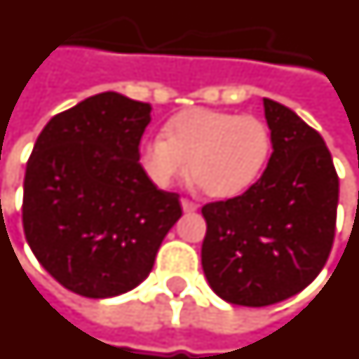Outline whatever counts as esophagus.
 Wrapping results in <instances>:
<instances>
[{
  "label": "esophagus",
  "mask_w": 359,
  "mask_h": 359,
  "mask_svg": "<svg viewBox=\"0 0 359 359\" xmlns=\"http://www.w3.org/2000/svg\"><path fill=\"white\" fill-rule=\"evenodd\" d=\"M180 205H182V211L184 213H194V211H198V203H194L190 200H180Z\"/></svg>",
  "instance_id": "esophagus-1"
}]
</instances>
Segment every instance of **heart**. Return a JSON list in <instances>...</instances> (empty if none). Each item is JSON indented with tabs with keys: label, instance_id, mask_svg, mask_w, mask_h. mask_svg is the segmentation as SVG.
<instances>
[{
	"label": "heart",
	"instance_id": "heart-1",
	"mask_svg": "<svg viewBox=\"0 0 359 359\" xmlns=\"http://www.w3.org/2000/svg\"><path fill=\"white\" fill-rule=\"evenodd\" d=\"M270 152V129L259 118L194 108L172 116L165 135L146 140L140 165L161 188L190 169L209 198L230 200L253 187Z\"/></svg>",
	"mask_w": 359,
	"mask_h": 359
}]
</instances>
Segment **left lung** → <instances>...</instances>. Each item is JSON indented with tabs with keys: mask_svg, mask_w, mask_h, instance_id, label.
Listing matches in <instances>:
<instances>
[{
	"mask_svg": "<svg viewBox=\"0 0 359 359\" xmlns=\"http://www.w3.org/2000/svg\"><path fill=\"white\" fill-rule=\"evenodd\" d=\"M272 156L262 177L232 200L201 209V266L220 299L268 306L301 293L325 266L335 238L339 177L321 135L264 98Z\"/></svg>",
	"mask_w": 359,
	"mask_h": 359,
	"instance_id": "8db88e82",
	"label": "left lung"
}]
</instances>
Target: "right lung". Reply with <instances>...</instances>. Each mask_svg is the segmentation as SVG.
Segmentation results:
<instances>
[{
    "instance_id": "right-lung-1",
    "label": "right lung",
    "mask_w": 359,
    "mask_h": 359,
    "mask_svg": "<svg viewBox=\"0 0 359 359\" xmlns=\"http://www.w3.org/2000/svg\"><path fill=\"white\" fill-rule=\"evenodd\" d=\"M152 106L114 91L57 114L26 165L22 226L39 264L87 299L144 281L180 219L179 194L158 190L139 163Z\"/></svg>"
}]
</instances>
